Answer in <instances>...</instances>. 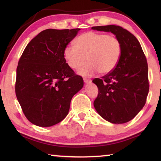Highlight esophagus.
Returning <instances> with one entry per match:
<instances>
[{
    "label": "esophagus",
    "mask_w": 161,
    "mask_h": 161,
    "mask_svg": "<svg viewBox=\"0 0 161 161\" xmlns=\"http://www.w3.org/2000/svg\"><path fill=\"white\" fill-rule=\"evenodd\" d=\"M84 81L85 83H91V81H92V80H89V79H86V78H84Z\"/></svg>",
    "instance_id": "esophagus-1"
}]
</instances>
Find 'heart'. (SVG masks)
I'll return each mask as SVG.
<instances>
[{"instance_id":"heart-1","label":"heart","mask_w":161,"mask_h":161,"mask_svg":"<svg viewBox=\"0 0 161 161\" xmlns=\"http://www.w3.org/2000/svg\"><path fill=\"white\" fill-rule=\"evenodd\" d=\"M122 53L121 42L116 37L102 32H86L75 40V46L68 45L63 51L67 64L73 69L81 67L79 73L92 77L97 72L107 75L116 67Z\"/></svg>"}]
</instances>
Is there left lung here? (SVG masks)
<instances>
[{
	"mask_svg": "<svg viewBox=\"0 0 161 161\" xmlns=\"http://www.w3.org/2000/svg\"><path fill=\"white\" fill-rule=\"evenodd\" d=\"M111 32L121 41L122 53L112 72L92 81L99 94L94 102L97 113L112 124L130 121L142 109L149 91L148 64L139 42L130 32L118 25L92 27Z\"/></svg>",
	"mask_w": 161,
	"mask_h": 161,
	"instance_id": "left-lung-1",
	"label": "left lung"
}]
</instances>
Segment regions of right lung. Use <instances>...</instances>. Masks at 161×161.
Masks as SVG:
<instances>
[{"mask_svg": "<svg viewBox=\"0 0 161 161\" xmlns=\"http://www.w3.org/2000/svg\"><path fill=\"white\" fill-rule=\"evenodd\" d=\"M80 28L47 29L26 46L19 59L15 94L30 122L41 127L58 124L67 116L73 96L84 81L64 58V47Z\"/></svg>", "mask_w": 161, "mask_h": 161, "instance_id": "obj_1", "label": "right lung"}]
</instances>
